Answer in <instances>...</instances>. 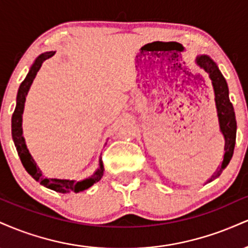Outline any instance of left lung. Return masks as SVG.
<instances>
[{
  "label": "left lung",
  "instance_id": "obj_1",
  "mask_svg": "<svg viewBox=\"0 0 248 248\" xmlns=\"http://www.w3.org/2000/svg\"><path fill=\"white\" fill-rule=\"evenodd\" d=\"M197 64L209 73L210 79L212 80L213 90L216 95V105H217L219 124L220 130L225 138V155L224 161L219 169L215 172V175L209 179V182L213 181L221 175L223 170L231 161L233 152L235 146V136H237V121H235L234 108L229 98V87H227L226 80L219 71L217 64L212 61L210 57L201 56L196 59Z\"/></svg>",
  "mask_w": 248,
  "mask_h": 248
}]
</instances>
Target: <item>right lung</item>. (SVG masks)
<instances>
[{
    "label": "right lung",
    "instance_id": "obj_1",
    "mask_svg": "<svg viewBox=\"0 0 248 248\" xmlns=\"http://www.w3.org/2000/svg\"><path fill=\"white\" fill-rule=\"evenodd\" d=\"M55 55L53 51L50 52H44L42 53L38 58L36 59V62H33V65L31 66V69L28 73L27 77L23 81H22L21 86L18 88V93H17V104L16 108L13 113V118H11V135H13L14 143H15L16 150L18 153L19 158H21L22 164L25 168L28 173L31 175V177L36 179L37 182L44 186L45 187H49L51 190H55L57 192L62 193H69V192H80L84 190L88 189L90 186H92L95 182H98L99 179L104 175V164L100 161V168H99L96 171L93 173L91 177L87 179H84L81 182L77 181H70V179H57V178H44L43 177L42 172L39 171L38 167L36 166L35 161L32 160L31 155L29 154V150L27 149L25 146V142L23 136H22V114H23L24 109V102H25V96L28 94V91L32 84L33 79L41 69L42 64L46 61L47 58L52 57Z\"/></svg>",
    "mask_w": 248,
    "mask_h": 248
}]
</instances>
